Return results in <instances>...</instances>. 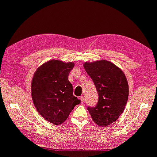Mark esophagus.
Wrapping results in <instances>:
<instances>
[{
	"label": "esophagus",
	"mask_w": 157,
	"mask_h": 157,
	"mask_svg": "<svg viewBox=\"0 0 157 157\" xmlns=\"http://www.w3.org/2000/svg\"><path fill=\"white\" fill-rule=\"evenodd\" d=\"M79 99L81 100V102H84V101H85V98H84V97H83V96L80 97H79Z\"/></svg>",
	"instance_id": "34e87169"
}]
</instances>
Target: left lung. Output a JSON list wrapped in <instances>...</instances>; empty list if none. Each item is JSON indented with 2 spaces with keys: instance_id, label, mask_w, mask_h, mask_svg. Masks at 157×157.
<instances>
[{
  "instance_id": "8db88e82",
  "label": "left lung",
  "mask_w": 157,
  "mask_h": 157,
  "mask_svg": "<svg viewBox=\"0 0 157 157\" xmlns=\"http://www.w3.org/2000/svg\"><path fill=\"white\" fill-rule=\"evenodd\" d=\"M83 66L98 95L95 107L87 109L97 125H109L119 118L125 108L128 97L126 76L121 69L108 60L85 62Z\"/></svg>"
}]
</instances>
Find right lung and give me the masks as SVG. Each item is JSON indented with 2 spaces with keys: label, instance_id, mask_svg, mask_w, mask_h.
<instances>
[{
  "label": "right lung",
  "instance_id": "obj_1",
  "mask_svg": "<svg viewBox=\"0 0 157 157\" xmlns=\"http://www.w3.org/2000/svg\"><path fill=\"white\" fill-rule=\"evenodd\" d=\"M74 66L72 62L52 60L40 65L33 76V102L41 116L54 125L63 123L81 102L73 95L72 85L68 80Z\"/></svg>",
  "mask_w": 157,
  "mask_h": 157
}]
</instances>
